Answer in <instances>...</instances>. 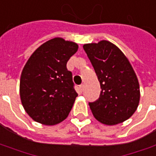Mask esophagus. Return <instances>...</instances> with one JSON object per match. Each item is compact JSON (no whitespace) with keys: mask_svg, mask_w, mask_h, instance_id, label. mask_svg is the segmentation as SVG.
Masks as SVG:
<instances>
[{"mask_svg":"<svg viewBox=\"0 0 156 156\" xmlns=\"http://www.w3.org/2000/svg\"><path fill=\"white\" fill-rule=\"evenodd\" d=\"M83 88H84V85L83 84H81L80 86H79V90H80V92L82 93L83 90Z\"/></svg>","mask_w":156,"mask_h":156,"instance_id":"obj_1","label":"esophagus"}]
</instances>
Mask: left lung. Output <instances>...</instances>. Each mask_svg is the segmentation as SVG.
I'll return each mask as SVG.
<instances>
[{
    "mask_svg": "<svg viewBox=\"0 0 156 156\" xmlns=\"http://www.w3.org/2000/svg\"><path fill=\"white\" fill-rule=\"evenodd\" d=\"M83 47L101 88L99 99L89 103L94 117L107 126L126 121L136 112L140 101L139 83L130 61L116 45L106 40Z\"/></svg>",
    "mask_w": 156,
    "mask_h": 156,
    "instance_id": "obj_1",
    "label": "left lung"
}]
</instances>
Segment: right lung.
I'll return each instance as SVG.
<instances>
[{
    "label": "right lung",
    "mask_w": 156,
    "mask_h": 156,
    "mask_svg": "<svg viewBox=\"0 0 156 156\" xmlns=\"http://www.w3.org/2000/svg\"><path fill=\"white\" fill-rule=\"evenodd\" d=\"M78 48L76 42L55 37L37 48L25 63L20 100L36 122L55 126L67 118L78 94L66 63Z\"/></svg>",
    "instance_id": "add662e5"
}]
</instances>
